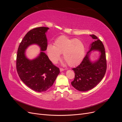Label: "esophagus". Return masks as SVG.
Masks as SVG:
<instances>
[{"label":"esophagus","mask_w":122,"mask_h":122,"mask_svg":"<svg viewBox=\"0 0 122 122\" xmlns=\"http://www.w3.org/2000/svg\"><path fill=\"white\" fill-rule=\"evenodd\" d=\"M60 71H61V72L63 71H64V70H65V69H63V68H60Z\"/></svg>","instance_id":"1"}]
</instances>
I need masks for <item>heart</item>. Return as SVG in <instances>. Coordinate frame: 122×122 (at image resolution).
Returning <instances> with one entry per match:
<instances>
[{
  "mask_svg": "<svg viewBox=\"0 0 122 122\" xmlns=\"http://www.w3.org/2000/svg\"><path fill=\"white\" fill-rule=\"evenodd\" d=\"M47 52L50 60L56 64L60 60L61 53L70 66L78 65L84 56L85 47L83 42L78 39H69L65 36H59L54 45L49 44Z\"/></svg>",
  "mask_w": 122,
  "mask_h": 122,
  "instance_id": "1",
  "label": "heart"
}]
</instances>
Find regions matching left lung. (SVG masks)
I'll return each instance as SVG.
<instances>
[{
	"instance_id": "8db88e82",
	"label": "left lung",
	"mask_w": 122,
	"mask_h": 122,
	"mask_svg": "<svg viewBox=\"0 0 122 122\" xmlns=\"http://www.w3.org/2000/svg\"><path fill=\"white\" fill-rule=\"evenodd\" d=\"M95 41L91 44L90 50L82 61L76 68L72 70L75 73V78L71 82L75 89L81 92L89 91L101 81L106 73L107 64L104 46L97 36L91 35ZM97 50L101 54L98 60L92 62L89 54L92 51Z\"/></svg>"
}]
</instances>
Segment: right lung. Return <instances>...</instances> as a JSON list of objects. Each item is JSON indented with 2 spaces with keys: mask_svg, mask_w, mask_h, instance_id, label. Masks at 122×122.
<instances>
[{
  "mask_svg": "<svg viewBox=\"0 0 122 122\" xmlns=\"http://www.w3.org/2000/svg\"><path fill=\"white\" fill-rule=\"evenodd\" d=\"M48 27H36L29 30L18 48L16 69L21 80L31 89L38 92L47 91L52 86L60 71L53 65L44 52L47 47L45 33ZM32 44H36L42 51L39 56L30 60L25 56V50Z\"/></svg>",
  "mask_w": 122,
  "mask_h": 122,
  "instance_id": "obj_1",
  "label": "right lung"
}]
</instances>
